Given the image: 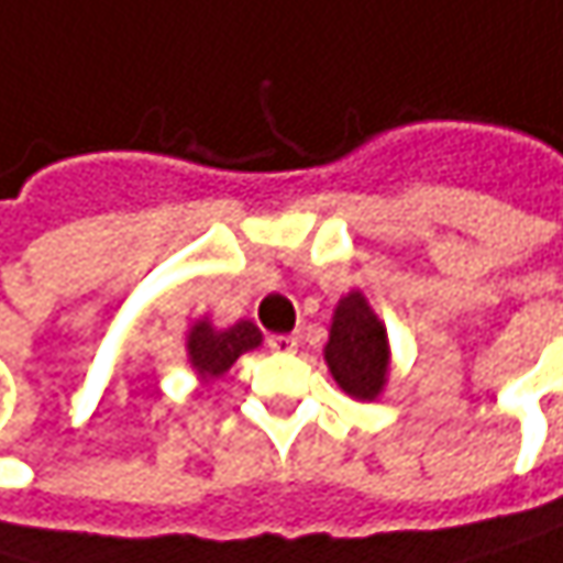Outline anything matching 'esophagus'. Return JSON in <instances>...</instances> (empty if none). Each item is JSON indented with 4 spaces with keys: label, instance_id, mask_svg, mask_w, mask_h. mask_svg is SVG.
Wrapping results in <instances>:
<instances>
[{
    "label": "esophagus",
    "instance_id": "1",
    "mask_svg": "<svg viewBox=\"0 0 563 563\" xmlns=\"http://www.w3.org/2000/svg\"><path fill=\"white\" fill-rule=\"evenodd\" d=\"M267 347L277 351V354H292L299 347V338L296 334H271L267 338Z\"/></svg>",
    "mask_w": 563,
    "mask_h": 563
}]
</instances>
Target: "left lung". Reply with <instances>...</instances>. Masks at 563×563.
<instances>
[{
  "label": "left lung",
  "mask_w": 563,
  "mask_h": 563,
  "mask_svg": "<svg viewBox=\"0 0 563 563\" xmlns=\"http://www.w3.org/2000/svg\"><path fill=\"white\" fill-rule=\"evenodd\" d=\"M325 361L338 386L354 399H377L386 384V329L361 292H347L332 319Z\"/></svg>",
  "instance_id": "1"
}]
</instances>
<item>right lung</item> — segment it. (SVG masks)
I'll list each match as a JSON object with an SVG mask.
<instances>
[{
    "label": "right lung",
    "mask_w": 563,
    "mask_h": 563,
    "mask_svg": "<svg viewBox=\"0 0 563 563\" xmlns=\"http://www.w3.org/2000/svg\"><path fill=\"white\" fill-rule=\"evenodd\" d=\"M257 344H261V332L254 322H234L225 332L212 329L209 322H196L189 332V341H186V351H189V361L199 371V377L212 380V377H222L244 351H251Z\"/></svg>",
    "instance_id": "add662e5"
}]
</instances>
